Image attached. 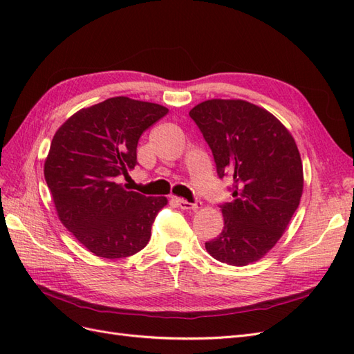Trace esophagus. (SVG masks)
I'll return each instance as SVG.
<instances>
[{"mask_svg":"<svg viewBox=\"0 0 354 354\" xmlns=\"http://www.w3.org/2000/svg\"><path fill=\"white\" fill-rule=\"evenodd\" d=\"M174 202L178 205V208L181 209H187V211H196L199 208V203H192L187 202L186 199H181V198H174Z\"/></svg>","mask_w":354,"mask_h":354,"instance_id":"obj_1","label":"esophagus"}]
</instances>
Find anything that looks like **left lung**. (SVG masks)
Returning <instances> with one entry per match:
<instances>
[{
    "mask_svg": "<svg viewBox=\"0 0 354 354\" xmlns=\"http://www.w3.org/2000/svg\"><path fill=\"white\" fill-rule=\"evenodd\" d=\"M208 143L232 202L220 205L224 227L205 242L230 266L260 260L281 239L303 195V162L294 137L270 112L245 100L212 99L189 112Z\"/></svg>",
    "mask_w": 354,
    "mask_h": 354,
    "instance_id": "8db88e82",
    "label": "left lung"
}]
</instances>
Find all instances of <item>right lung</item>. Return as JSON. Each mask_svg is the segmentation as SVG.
<instances>
[{
  "mask_svg": "<svg viewBox=\"0 0 354 354\" xmlns=\"http://www.w3.org/2000/svg\"><path fill=\"white\" fill-rule=\"evenodd\" d=\"M168 113L164 106L121 95L73 113L56 131L44 176L60 221L85 248L124 259L151 239L165 196L127 190L140 136Z\"/></svg>",
  "mask_w": 354,
  "mask_h": 354,
  "instance_id": "right-lung-1",
  "label": "right lung"
}]
</instances>
